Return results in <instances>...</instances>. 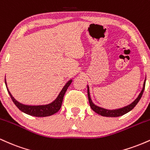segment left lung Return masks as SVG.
I'll list each match as a JSON object with an SVG mask.
<instances>
[{
	"instance_id": "8db88e82",
	"label": "left lung",
	"mask_w": 150,
	"mask_h": 150,
	"mask_svg": "<svg viewBox=\"0 0 150 150\" xmlns=\"http://www.w3.org/2000/svg\"><path fill=\"white\" fill-rule=\"evenodd\" d=\"M145 82L146 79L144 80V84H143V87H142V91L140 93V94L138 95V97L136 98V99L134 101H132L130 104L128 105V106H125L123 108H117V109H113V110H109V109H106V108L99 107V106H97L92 102V99L90 97V94H89V86L87 85V94H88V99L89 105H90V107L94 112H96L98 114L101 115L102 116H106V117H118L120 116H123V115L125 114V113H128L129 111H130L135 106L137 105V103L139 102L140 99L142 97V94H143L144 87H145Z\"/></svg>"
}]
</instances>
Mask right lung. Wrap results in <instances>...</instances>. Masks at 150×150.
I'll return each mask as SVG.
<instances>
[{
  "mask_svg": "<svg viewBox=\"0 0 150 150\" xmlns=\"http://www.w3.org/2000/svg\"><path fill=\"white\" fill-rule=\"evenodd\" d=\"M72 81L73 80H70L66 84H65L64 87H63V88L62 89V90L60 92L58 97H56V99L51 103L45 105H34V106H32V105L23 104L17 101L16 99L13 97V95H12L11 93L10 92L8 87H7V82L6 79H5V83H6L7 90H8V93H9L10 97H11L13 103H14L15 106H16L20 111L27 113V114L30 115V116H33L36 117H46L51 116V115L54 114V113H56V112H58V111H59L60 108L61 107L62 102H63V97H64L65 95V93L67 91V89H68V87H69L70 84H71Z\"/></svg>",
  "mask_w": 150,
  "mask_h": 150,
  "instance_id": "right-lung-1",
  "label": "right lung"
}]
</instances>
